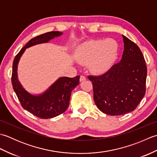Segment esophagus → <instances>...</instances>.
<instances>
[{
  "instance_id": "34e87169",
  "label": "esophagus",
  "mask_w": 157,
  "mask_h": 157,
  "mask_svg": "<svg viewBox=\"0 0 157 157\" xmlns=\"http://www.w3.org/2000/svg\"><path fill=\"white\" fill-rule=\"evenodd\" d=\"M86 79V78L85 76H84V75H81L80 76V78H79V81L80 82H84V81H85Z\"/></svg>"
}]
</instances>
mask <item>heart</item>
Returning a JSON list of instances; mask_svg holds the SVG:
<instances>
[{
    "label": "heart",
    "instance_id": "1",
    "mask_svg": "<svg viewBox=\"0 0 157 157\" xmlns=\"http://www.w3.org/2000/svg\"><path fill=\"white\" fill-rule=\"evenodd\" d=\"M118 51V44L115 40H99L82 45L76 52V56L82 64L90 65L93 72L102 74L111 69Z\"/></svg>",
    "mask_w": 157,
    "mask_h": 157
}]
</instances>
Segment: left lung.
Segmentation results:
<instances>
[{
    "label": "left lung",
    "instance_id": "8db88e82",
    "mask_svg": "<svg viewBox=\"0 0 157 157\" xmlns=\"http://www.w3.org/2000/svg\"><path fill=\"white\" fill-rule=\"evenodd\" d=\"M124 50L120 62L101 75H89L100 111L121 115L134 111L146 92L147 67L140 49L122 35Z\"/></svg>",
    "mask_w": 157,
    "mask_h": 157
}]
</instances>
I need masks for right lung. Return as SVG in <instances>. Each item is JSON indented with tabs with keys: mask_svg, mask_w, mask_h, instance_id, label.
<instances>
[{
	"mask_svg": "<svg viewBox=\"0 0 157 157\" xmlns=\"http://www.w3.org/2000/svg\"><path fill=\"white\" fill-rule=\"evenodd\" d=\"M61 32H50L31 39L15 56L13 63L11 82L22 107L41 119H51L64 113L69 105L71 91L79 84V75L75 78L62 77L48 89L38 95H33L23 87L17 78L19 61L25 49L32 46L48 42L55 37L61 36Z\"/></svg>",
	"mask_w": 157,
	"mask_h": 157,
	"instance_id": "add662e5",
	"label": "right lung"
}]
</instances>
